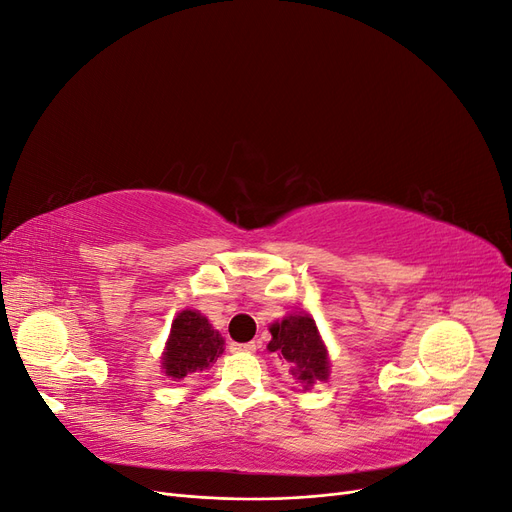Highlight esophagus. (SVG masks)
I'll list each match as a JSON object with an SVG mask.
<instances>
[{
	"label": "esophagus",
	"instance_id": "34e87169",
	"mask_svg": "<svg viewBox=\"0 0 512 512\" xmlns=\"http://www.w3.org/2000/svg\"><path fill=\"white\" fill-rule=\"evenodd\" d=\"M254 350H256V344H254V342H247V344L232 342V344H230V352H254Z\"/></svg>",
	"mask_w": 512,
	"mask_h": 512
}]
</instances>
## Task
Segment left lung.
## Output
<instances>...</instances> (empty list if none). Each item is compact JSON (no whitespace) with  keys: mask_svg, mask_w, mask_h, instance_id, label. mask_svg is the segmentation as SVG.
<instances>
[{"mask_svg":"<svg viewBox=\"0 0 512 512\" xmlns=\"http://www.w3.org/2000/svg\"><path fill=\"white\" fill-rule=\"evenodd\" d=\"M269 331L271 342L267 350L290 365V374L303 384V389L329 380V352L312 316L290 314L273 322Z\"/></svg>","mask_w":512,"mask_h":512,"instance_id":"left-lung-1","label":"left lung"}]
</instances>
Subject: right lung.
Returning a JSON list of instances; mask_svg holds the SVG:
<instances>
[{
    "mask_svg": "<svg viewBox=\"0 0 512 512\" xmlns=\"http://www.w3.org/2000/svg\"><path fill=\"white\" fill-rule=\"evenodd\" d=\"M224 352V337L196 309H183L173 320L166 348L162 352V369L168 378L181 380L194 371H203L218 361Z\"/></svg>",
    "mask_w": 512,
    "mask_h": 512,
    "instance_id": "1",
    "label": "right lung"
}]
</instances>
